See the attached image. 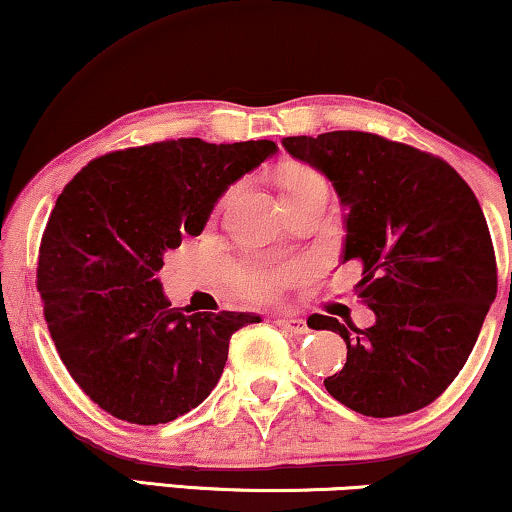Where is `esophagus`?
Listing matches in <instances>:
<instances>
[{
	"label": "esophagus",
	"instance_id": "34e87169",
	"mask_svg": "<svg viewBox=\"0 0 512 512\" xmlns=\"http://www.w3.org/2000/svg\"><path fill=\"white\" fill-rule=\"evenodd\" d=\"M279 328H284L286 333L291 335H305L310 333V326H307L305 319H296V317H284V319H277Z\"/></svg>",
	"mask_w": 512,
	"mask_h": 512
}]
</instances>
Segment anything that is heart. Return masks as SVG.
I'll return each mask as SVG.
<instances>
[{"mask_svg":"<svg viewBox=\"0 0 512 512\" xmlns=\"http://www.w3.org/2000/svg\"><path fill=\"white\" fill-rule=\"evenodd\" d=\"M326 184L324 177L312 167H293L284 179V193L293 191V188ZM296 268L293 265H244V268L235 270V284L247 298L254 300H268L275 298L279 289H282L286 279H289Z\"/></svg>","mask_w":512,"mask_h":512,"instance_id":"obj_1","label":"heart"}]
</instances>
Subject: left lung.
<instances>
[{
	"label": "left lung",
	"instance_id": "1",
	"mask_svg": "<svg viewBox=\"0 0 512 512\" xmlns=\"http://www.w3.org/2000/svg\"><path fill=\"white\" fill-rule=\"evenodd\" d=\"M282 144L331 179L347 209L342 263H361L356 291L375 312L370 328L321 314V328L347 345V363L326 377V391L366 417L426 408L464 368L496 298L478 198L443 158L373 132Z\"/></svg>",
	"mask_w": 512,
	"mask_h": 512
}]
</instances>
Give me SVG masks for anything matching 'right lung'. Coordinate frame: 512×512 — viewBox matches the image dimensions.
Returning a JSON list of instances; mask_svg holds the SVG:
<instances>
[{"mask_svg": "<svg viewBox=\"0 0 512 512\" xmlns=\"http://www.w3.org/2000/svg\"><path fill=\"white\" fill-rule=\"evenodd\" d=\"M277 153L270 139H170L114 151L58 195L37 289L62 363L90 401L130 424H167L209 396L251 312L184 314L156 272L200 235L230 184Z\"/></svg>", "mask_w": 512, "mask_h": 512, "instance_id": "right-lung-1", "label": "right lung"}]
</instances>
